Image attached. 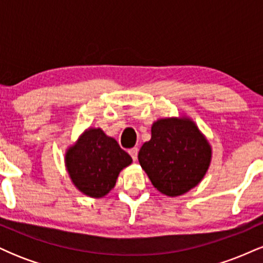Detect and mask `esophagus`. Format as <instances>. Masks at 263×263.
Returning a JSON list of instances; mask_svg holds the SVG:
<instances>
[{
    "label": "esophagus",
    "mask_w": 263,
    "mask_h": 263,
    "mask_svg": "<svg viewBox=\"0 0 263 263\" xmlns=\"http://www.w3.org/2000/svg\"><path fill=\"white\" fill-rule=\"evenodd\" d=\"M128 153H129V156L132 157V159L136 161V159H137V155H138V148H131L128 151Z\"/></svg>",
    "instance_id": "34e87169"
}]
</instances>
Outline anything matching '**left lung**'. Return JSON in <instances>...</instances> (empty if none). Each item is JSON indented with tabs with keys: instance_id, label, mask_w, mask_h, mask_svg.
Here are the masks:
<instances>
[{
	"instance_id": "obj_1",
	"label": "left lung",
	"mask_w": 263,
	"mask_h": 263,
	"mask_svg": "<svg viewBox=\"0 0 263 263\" xmlns=\"http://www.w3.org/2000/svg\"><path fill=\"white\" fill-rule=\"evenodd\" d=\"M151 134L138 161L153 186L178 197L198 185L211 161V147L198 126L188 117H168L153 122Z\"/></svg>"
}]
</instances>
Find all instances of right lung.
Wrapping results in <instances>:
<instances>
[{
  "instance_id": "right-lung-1",
  "label": "right lung",
  "mask_w": 263,
  "mask_h": 263,
  "mask_svg": "<svg viewBox=\"0 0 263 263\" xmlns=\"http://www.w3.org/2000/svg\"><path fill=\"white\" fill-rule=\"evenodd\" d=\"M131 156L101 128H87L65 153V167L71 182L83 194L102 198L114 188Z\"/></svg>"
}]
</instances>
